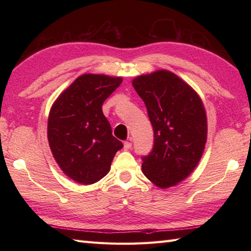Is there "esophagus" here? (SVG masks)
Here are the masks:
<instances>
[{"instance_id":"34e87169","label":"esophagus","mask_w":251,"mask_h":251,"mask_svg":"<svg viewBox=\"0 0 251 251\" xmlns=\"http://www.w3.org/2000/svg\"><path fill=\"white\" fill-rule=\"evenodd\" d=\"M131 147H132L131 142H129V141H125L124 142V150H130Z\"/></svg>"}]
</instances>
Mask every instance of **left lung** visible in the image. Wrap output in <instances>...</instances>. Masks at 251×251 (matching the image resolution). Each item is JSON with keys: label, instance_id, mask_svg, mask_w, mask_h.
I'll list each match as a JSON object with an SVG mask.
<instances>
[{"label": "left lung", "instance_id": "left-lung-1", "mask_svg": "<svg viewBox=\"0 0 251 251\" xmlns=\"http://www.w3.org/2000/svg\"><path fill=\"white\" fill-rule=\"evenodd\" d=\"M154 130L152 151L142 156V172L162 189L184 180L199 164L207 139L201 98L173 72L159 70L132 81Z\"/></svg>", "mask_w": 251, "mask_h": 251}]
</instances>
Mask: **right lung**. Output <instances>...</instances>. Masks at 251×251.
Wrapping results in <instances>:
<instances>
[{
  "instance_id": "obj_1",
  "label": "right lung",
  "mask_w": 251,
  "mask_h": 251,
  "mask_svg": "<svg viewBox=\"0 0 251 251\" xmlns=\"http://www.w3.org/2000/svg\"><path fill=\"white\" fill-rule=\"evenodd\" d=\"M121 83V77L83 74L51 106L47 125L51 153L62 172L78 183L102 179L123 148L102 112L104 100Z\"/></svg>"
}]
</instances>
